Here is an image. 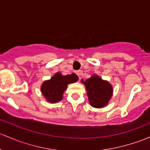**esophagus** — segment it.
Segmentation results:
<instances>
[{
	"instance_id": "1",
	"label": "esophagus",
	"mask_w": 150,
	"mask_h": 150,
	"mask_svg": "<svg viewBox=\"0 0 150 150\" xmlns=\"http://www.w3.org/2000/svg\"><path fill=\"white\" fill-rule=\"evenodd\" d=\"M75 73H76V75H78V77H79V79H80V75H82V74H83V72H82L81 70H78V71H76V72H75Z\"/></svg>"
}]
</instances>
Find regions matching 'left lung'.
<instances>
[{
	"instance_id": "obj_1",
	"label": "left lung",
	"mask_w": 150,
	"mask_h": 150,
	"mask_svg": "<svg viewBox=\"0 0 150 150\" xmlns=\"http://www.w3.org/2000/svg\"><path fill=\"white\" fill-rule=\"evenodd\" d=\"M87 91L90 103L95 108H101L108 103L112 96V87L106 81H104L97 75L83 82Z\"/></svg>"
}]
</instances>
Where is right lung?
I'll list each match as a JSON object with an SVG mask.
<instances>
[{
  "instance_id": "1",
  "label": "right lung",
  "mask_w": 150,
  "mask_h": 150,
  "mask_svg": "<svg viewBox=\"0 0 150 150\" xmlns=\"http://www.w3.org/2000/svg\"><path fill=\"white\" fill-rule=\"evenodd\" d=\"M78 80V77L75 73L65 76L57 72L50 80L44 82L42 84V93L50 103H56L62 98V94L69 83H72Z\"/></svg>"
}]
</instances>
